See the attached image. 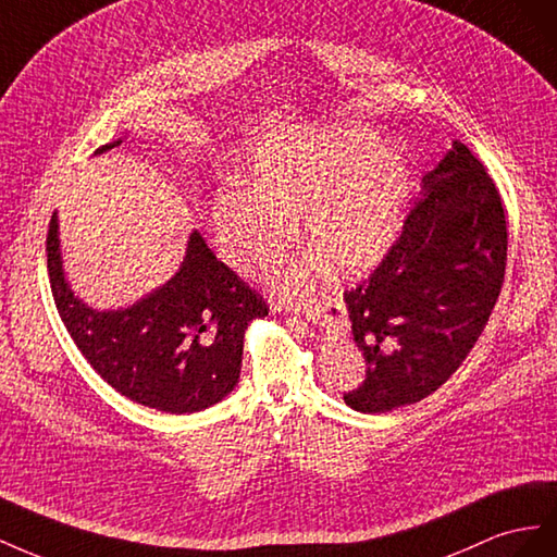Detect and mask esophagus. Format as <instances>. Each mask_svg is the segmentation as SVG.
I'll list each match as a JSON object with an SVG mask.
<instances>
[{
    "label": "esophagus",
    "instance_id": "esophagus-1",
    "mask_svg": "<svg viewBox=\"0 0 557 557\" xmlns=\"http://www.w3.org/2000/svg\"><path fill=\"white\" fill-rule=\"evenodd\" d=\"M320 314H322V310H320V308H306V310H304V317H306V320H312V322H314L317 317H320Z\"/></svg>",
    "mask_w": 557,
    "mask_h": 557
}]
</instances>
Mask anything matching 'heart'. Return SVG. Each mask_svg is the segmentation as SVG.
Returning a JSON list of instances; mask_svg holds the SVG:
<instances>
[{
  "label": "heart",
  "mask_w": 557,
  "mask_h": 557,
  "mask_svg": "<svg viewBox=\"0 0 557 557\" xmlns=\"http://www.w3.org/2000/svg\"><path fill=\"white\" fill-rule=\"evenodd\" d=\"M247 182L221 188L212 210L219 249L245 275H261L282 257L300 216L308 245L336 273H369L396 245L412 188L404 153L377 145L363 125L270 139L253 153ZM317 270L314 257L292 263L280 292L300 296Z\"/></svg>",
  "instance_id": "heart-1"
}]
</instances>
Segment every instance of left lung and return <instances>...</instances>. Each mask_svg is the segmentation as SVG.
Returning <instances> with one entry per match:
<instances>
[{"label":"left lung","instance_id":"8db88e82","mask_svg":"<svg viewBox=\"0 0 557 557\" xmlns=\"http://www.w3.org/2000/svg\"><path fill=\"white\" fill-rule=\"evenodd\" d=\"M502 196L462 141L422 177V198L369 280L345 292L363 383L359 412L422 401L462 367L495 308L506 268Z\"/></svg>","mask_w":557,"mask_h":557}]
</instances>
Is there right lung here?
<instances>
[{"mask_svg":"<svg viewBox=\"0 0 557 557\" xmlns=\"http://www.w3.org/2000/svg\"><path fill=\"white\" fill-rule=\"evenodd\" d=\"M119 145L121 139L95 153ZM46 257L60 320L90 367L116 392L174 416L210 408L233 392L243 367L245 331L268 308L214 257L198 231L188 235L177 273L119 310H95L72 292L62 268L55 212Z\"/></svg>","mask_w":557,"mask_h":557,"instance_id":"1","label":"right lung"}]
</instances>
